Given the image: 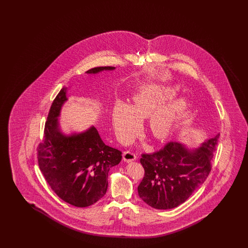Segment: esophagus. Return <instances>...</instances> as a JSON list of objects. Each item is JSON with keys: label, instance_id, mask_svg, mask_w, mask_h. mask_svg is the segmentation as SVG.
I'll return each instance as SVG.
<instances>
[{"label": "esophagus", "instance_id": "esophagus-1", "mask_svg": "<svg viewBox=\"0 0 248 248\" xmlns=\"http://www.w3.org/2000/svg\"><path fill=\"white\" fill-rule=\"evenodd\" d=\"M123 159L126 162H131V161H134L135 159H137V154L132 153V152H129V151H126L123 154Z\"/></svg>", "mask_w": 248, "mask_h": 248}]
</instances>
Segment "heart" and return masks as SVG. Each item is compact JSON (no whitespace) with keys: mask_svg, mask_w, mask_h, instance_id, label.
<instances>
[{"mask_svg":"<svg viewBox=\"0 0 248 248\" xmlns=\"http://www.w3.org/2000/svg\"><path fill=\"white\" fill-rule=\"evenodd\" d=\"M179 92L177 85H149L133 96L131 106L119 101L112 110V122L117 137L123 142H129L139 128L138 118L149 116V128L158 139H166L174 131L180 116L186 108V99L173 100Z\"/></svg>","mask_w":248,"mask_h":248,"instance_id":"1","label":"heart"}]
</instances>
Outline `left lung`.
<instances>
[{
	"instance_id": "8db88e82",
	"label": "left lung",
	"mask_w": 248,
	"mask_h": 248,
	"mask_svg": "<svg viewBox=\"0 0 248 248\" xmlns=\"http://www.w3.org/2000/svg\"><path fill=\"white\" fill-rule=\"evenodd\" d=\"M219 136L196 149L170 142L156 153L142 154L144 176L137 188L141 200L156 209H171L187 201L210 173Z\"/></svg>"
}]
</instances>
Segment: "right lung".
Wrapping results in <instances>:
<instances>
[{
  "label": "right lung",
  "mask_w": 248,
  "mask_h": 248,
  "mask_svg": "<svg viewBox=\"0 0 248 248\" xmlns=\"http://www.w3.org/2000/svg\"><path fill=\"white\" fill-rule=\"evenodd\" d=\"M115 67L103 66L87 71L95 74ZM67 88L53 101L44 128V138L37 150L38 164L53 191L77 207L93 205L108 187V172L122 160V152L106 145L95 126L81 133L64 135L58 118L67 101Z\"/></svg>",
  "instance_id": "obj_1"
}]
</instances>
